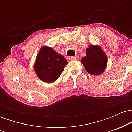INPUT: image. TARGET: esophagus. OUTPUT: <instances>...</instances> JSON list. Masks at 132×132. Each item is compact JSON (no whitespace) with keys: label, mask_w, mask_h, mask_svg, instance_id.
Wrapping results in <instances>:
<instances>
[{"label":"esophagus","mask_w":132,"mask_h":132,"mask_svg":"<svg viewBox=\"0 0 132 132\" xmlns=\"http://www.w3.org/2000/svg\"><path fill=\"white\" fill-rule=\"evenodd\" d=\"M69 60H71V61H72V60H76L77 57L76 56H71L69 57Z\"/></svg>","instance_id":"obj_1"}]
</instances>
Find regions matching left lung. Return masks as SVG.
<instances>
[{
  "mask_svg": "<svg viewBox=\"0 0 132 132\" xmlns=\"http://www.w3.org/2000/svg\"><path fill=\"white\" fill-rule=\"evenodd\" d=\"M107 56L99 46H90L86 50V56L81 60L86 70L90 75H100L105 69Z\"/></svg>",
  "mask_w": 132,
  "mask_h": 132,
  "instance_id": "1",
  "label": "left lung"
}]
</instances>
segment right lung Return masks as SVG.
Masks as SVG:
<instances>
[{"label": "right lung", "mask_w": 132, "mask_h": 132, "mask_svg": "<svg viewBox=\"0 0 132 132\" xmlns=\"http://www.w3.org/2000/svg\"><path fill=\"white\" fill-rule=\"evenodd\" d=\"M67 64L64 56L53 48L44 46L38 54L34 69L42 81L52 82L57 79Z\"/></svg>", "instance_id": "obj_1"}]
</instances>
